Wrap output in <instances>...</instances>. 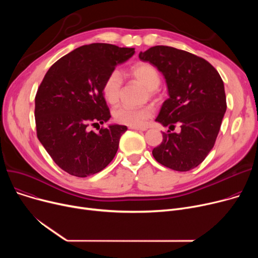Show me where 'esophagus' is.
I'll return each mask as SVG.
<instances>
[{"label": "esophagus", "mask_w": 258, "mask_h": 258, "mask_svg": "<svg viewBox=\"0 0 258 258\" xmlns=\"http://www.w3.org/2000/svg\"><path fill=\"white\" fill-rule=\"evenodd\" d=\"M130 128H131V130H135V131H142V132H144V131L147 130L146 127H136V126H130Z\"/></svg>", "instance_id": "1"}]
</instances>
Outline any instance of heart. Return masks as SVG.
Segmentation results:
<instances>
[{
    "mask_svg": "<svg viewBox=\"0 0 258 258\" xmlns=\"http://www.w3.org/2000/svg\"><path fill=\"white\" fill-rule=\"evenodd\" d=\"M130 75L143 85L148 92L150 97L157 95V89L161 85L162 77L158 68L153 63L140 61L131 67ZM122 91V78L118 71H113L104 79L101 92L105 101L110 104H116ZM153 115V107L144 105L140 107L118 106L113 111V118L119 124L127 126H143L146 121Z\"/></svg>",
    "mask_w": 258,
    "mask_h": 258,
    "instance_id": "heart-1",
    "label": "heart"
}]
</instances>
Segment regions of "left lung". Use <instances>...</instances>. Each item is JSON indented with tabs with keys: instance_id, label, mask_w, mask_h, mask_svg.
Returning a JSON list of instances; mask_svg holds the SVG:
<instances>
[{
	"instance_id": "left-lung-1",
	"label": "left lung",
	"mask_w": 258,
	"mask_h": 258,
	"mask_svg": "<svg viewBox=\"0 0 258 258\" xmlns=\"http://www.w3.org/2000/svg\"><path fill=\"white\" fill-rule=\"evenodd\" d=\"M139 58L156 66L166 79L169 98L156 121L171 131L181 125L179 134L162 133L163 141L153 156L170 169L190 170L205 160L219 135L227 108L223 80L206 59L172 47H152Z\"/></svg>"
}]
</instances>
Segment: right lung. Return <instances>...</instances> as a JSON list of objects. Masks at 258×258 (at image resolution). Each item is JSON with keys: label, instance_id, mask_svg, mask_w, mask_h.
I'll return each mask as SVG.
<instances>
[{"label": "right lung", "instance_id": "1", "mask_svg": "<svg viewBox=\"0 0 258 258\" xmlns=\"http://www.w3.org/2000/svg\"><path fill=\"white\" fill-rule=\"evenodd\" d=\"M134 53V48L111 44L81 46L54 62L40 83L34 108L37 138L69 174L86 178L114 159L127 127L114 124L95 133L90 126L110 119L102 84L118 63Z\"/></svg>", "mask_w": 258, "mask_h": 258}]
</instances>
